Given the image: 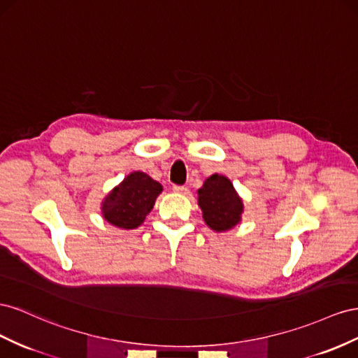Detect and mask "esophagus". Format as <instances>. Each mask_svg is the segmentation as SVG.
<instances>
[{
    "label": "esophagus",
    "mask_w": 358,
    "mask_h": 358,
    "mask_svg": "<svg viewBox=\"0 0 358 358\" xmlns=\"http://www.w3.org/2000/svg\"><path fill=\"white\" fill-rule=\"evenodd\" d=\"M172 190L176 192V193H187V187H186V186H178V185H176V186H172Z\"/></svg>",
    "instance_id": "obj_1"
}]
</instances>
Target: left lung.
<instances>
[{
  "mask_svg": "<svg viewBox=\"0 0 358 358\" xmlns=\"http://www.w3.org/2000/svg\"><path fill=\"white\" fill-rule=\"evenodd\" d=\"M198 203L202 217L214 231H228L240 222L243 202L232 182L223 176L208 177L198 190Z\"/></svg>",
  "mask_w": 358,
  "mask_h": 358,
  "instance_id": "left-lung-1",
  "label": "left lung"
}]
</instances>
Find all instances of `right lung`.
Wrapping results in <instances>:
<instances>
[{"label":"right lung","instance_id":"add662e5","mask_svg":"<svg viewBox=\"0 0 358 358\" xmlns=\"http://www.w3.org/2000/svg\"><path fill=\"white\" fill-rule=\"evenodd\" d=\"M162 192L157 181L144 172H131L101 203L106 222L122 229H135L152 210Z\"/></svg>","mask_w":358,"mask_h":358}]
</instances>
